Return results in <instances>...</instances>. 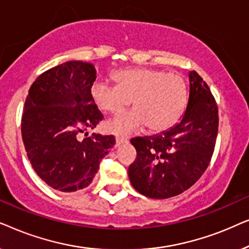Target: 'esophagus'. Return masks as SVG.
I'll use <instances>...</instances> for the list:
<instances>
[{
    "instance_id": "esophagus-1",
    "label": "esophagus",
    "mask_w": 249,
    "mask_h": 249,
    "mask_svg": "<svg viewBox=\"0 0 249 249\" xmlns=\"http://www.w3.org/2000/svg\"><path fill=\"white\" fill-rule=\"evenodd\" d=\"M128 142L127 138L121 137V136H117V137H115V145L117 146H120L121 144H124V142Z\"/></svg>"
}]
</instances>
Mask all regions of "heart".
<instances>
[{
	"mask_svg": "<svg viewBox=\"0 0 249 249\" xmlns=\"http://www.w3.org/2000/svg\"><path fill=\"white\" fill-rule=\"evenodd\" d=\"M115 86L96 81L90 88L94 103L104 113L115 114L130 104L135 108L111 119L107 129L115 135H130L147 127L161 132L181 117L187 101L185 79L177 73L139 68L117 71Z\"/></svg>",
	"mask_w": 249,
	"mask_h": 249,
	"instance_id": "1",
	"label": "heart"
}]
</instances>
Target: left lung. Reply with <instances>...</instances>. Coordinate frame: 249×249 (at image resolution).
<instances>
[{"mask_svg": "<svg viewBox=\"0 0 249 249\" xmlns=\"http://www.w3.org/2000/svg\"><path fill=\"white\" fill-rule=\"evenodd\" d=\"M188 76V103L180 120L158 135L130 141L137 158L128 169L129 179L149 198H169L190 188L213 155L219 125L215 100L196 71Z\"/></svg>", "mask_w": 249, "mask_h": 249, "instance_id": "1", "label": "left lung"}]
</instances>
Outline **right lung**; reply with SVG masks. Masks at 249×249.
<instances>
[{"label": "right lung", "instance_id": "add662e5", "mask_svg": "<svg viewBox=\"0 0 249 249\" xmlns=\"http://www.w3.org/2000/svg\"><path fill=\"white\" fill-rule=\"evenodd\" d=\"M95 79L94 64L68 61L37 77L27 95L21 120L27 156L39 178L59 192L89 186L115 144L112 135L78 139L103 120L90 95Z\"/></svg>", "mask_w": 249, "mask_h": 249}]
</instances>
